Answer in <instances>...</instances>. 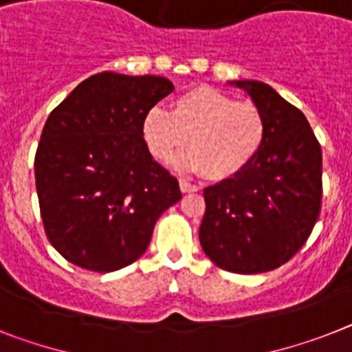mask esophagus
<instances>
[{"mask_svg": "<svg viewBox=\"0 0 352 352\" xmlns=\"http://www.w3.org/2000/svg\"><path fill=\"white\" fill-rule=\"evenodd\" d=\"M179 186H181L182 193H197V191H199V186L191 184V182L188 181H181L179 182Z\"/></svg>", "mask_w": 352, "mask_h": 352, "instance_id": "obj_1", "label": "esophagus"}]
</instances>
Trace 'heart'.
Masks as SVG:
<instances>
[{
	"label": "heart",
	"instance_id": "obj_1",
	"mask_svg": "<svg viewBox=\"0 0 352 352\" xmlns=\"http://www.w3.org/2000/svg\"><path fill=\"white\" fill-rule=\"evenodd\" d=\"M141 135L150 155L161 162L188 143L190 152L177 159V166L221 182L240 175L258 157L267 140V120L256 103L197 85L171 100L170 112L159 107L144 112Z\"/></svg>",
	"mask_w": 352,
	"mask_h": 352
}]
</instances>
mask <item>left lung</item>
<instances>
[{
  "instance_id": "1",
  "label": "left lung",
  "mask_w": 352,
  "mask_h": 352,
  "mask_svg": "<svg viewBox=\"0 0 352 352\" xmlns=\"http://www.w3.org/2000/svg\"><path fill=\"white\" fill-rule=\"evenodd\" d=\"M267 120V140L247 170L204 190L200 245L217 267L261 274L306 243L322 204V150L302 112L268 84L229 82Z\"/></svg>"
}]
</instances>
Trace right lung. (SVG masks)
I'll use <instances>...</instances> for the list:
<instances>
[{"label": "right lung", "mask_w": 352, "mask_h": 352, "mask_svg": "<svg viewBox=\"0 0 352 352\" xmlns=\"http://www.w3.org/2000/svg\"><path fill=\"white\" fill-rule=\"evenodd\" d=\"M173 91L164 76L103 71L46 120L35 186L50 243L76 267L114 272L148 249L153 226L182 199L141 135L144 112Z\"/></svg>", "instance_id": "obj_1"}]
</instances>
